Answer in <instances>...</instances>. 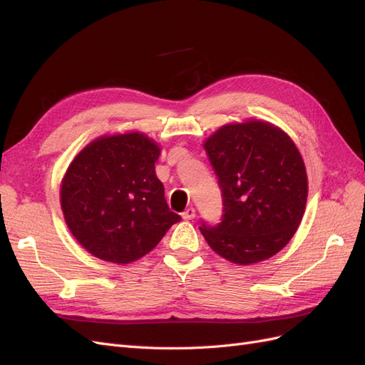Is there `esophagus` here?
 I'll return each instance as SVG.
<instances>
[{"mask_svg": "<svg viewBox=\"0 0 365 365\" xmlns=\"http://www.w3.org/2000/svg\"><path fill=\"white\" fill-rule=\"evenodd\" d=\"M196 216V210L193 208V207H189L185 210V212L182 213V219H185V220H190V219H193Z\"/></svg>", "mask_w": 365, "mask_h": 365, "instance_id": "1", "label": "esophagus"}]
</instances>
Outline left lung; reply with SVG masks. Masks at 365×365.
<instances>
[{"instance_id":"1","label":"left lung","mask_w":365,"mask_h":365,"mask_svg":"<svg viewBox=\"0 0 365 365\" xmlns=\"http://www.w3.org/2000/svg\"><path fill=\"white\" fill-rule=\"evenodd\" d=\"M204 149L222 192V222L200 227L216 254L251 264L277 254L300 225L307 175L300 150L283 129L251 118L220 126Z\"/></svg>"}]
</instances>
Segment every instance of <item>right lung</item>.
Here are the masks:
<instances>
[{
	"label": "right lung",
	"instance_id": "add662e5",
	"mask_svg": "<svg viewBox=\"0 0 365 365\" xmlns=\"http://www.w3.org/2000/svg\"><path fill=\"white\" fill-rule=\"evenodd\" d=\"M160 153L157 141L134 130L98 137L70 163L61 182V208L71 235L94 257L135 262L181 220L157 178Z\"/></svg>",
	"mask_w": 365,
	"mask_h": 365
}]
</instances>
